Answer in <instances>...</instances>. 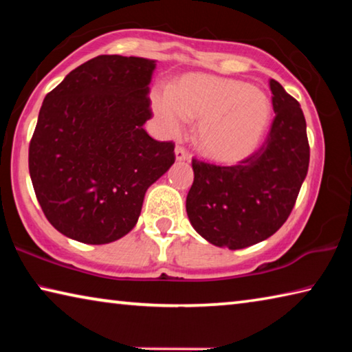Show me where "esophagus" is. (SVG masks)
<instances>
[{"label":"esophagus","mask_w":352,"mask_h":352,"mask_svg":"<svg viewBox=\"0 0 352 352\" xmlns=\"http://www.w3.org/2000/svg\"><path fill=\"white\" fill-rule=\"evenodd\" d=\"M175 158L177 162H186V160H189V155L183 147H175Z\"/></svg>","instance_id":"34e87169"}]
</instances>
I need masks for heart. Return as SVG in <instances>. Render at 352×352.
Wrapping results in <instances>:
<instances>
[{
    "mask_svg": "<svg viewBox=\"0 0 352 352\" xmlns=\"http://www.w3.org/2000/svg\"><path fill=\"white\" fill-rule=\"evenodd\" d=\"M152 105L170 136L180 135L189 118H199L201 152L223 163L252 153L272 119V102L264 91L242 80L208 74H189L172 88H155Z\"/></svg>",
    "mask_w": 352,
    "mask_h": 352,
    "instance_id": "obj_1",
    "label": "heart"
}]
</instances>
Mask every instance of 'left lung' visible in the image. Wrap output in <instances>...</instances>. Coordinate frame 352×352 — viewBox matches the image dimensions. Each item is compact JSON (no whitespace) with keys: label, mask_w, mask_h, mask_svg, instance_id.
<instances>
[{"label":"left lung","mask_w":352,"mask_h":352,"mask_svg":"<svg viewBox=\"0 0 352 352\" xmlns=\"http://www.w3.org/2000/svg\"><path fill=\"white\" fill-rule=\"evenodd\" d=\"M270 90L275 119L258 152L234 166L192 160L186 212L194 230L216 247L239 250L275 234L307 175L311 152L301 107L275 79Z\"/></svg>","instance_id":"obj_1"}]
</instances>
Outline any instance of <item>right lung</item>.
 Masks as SVG:
<instances>
[{
    "instance_id": "right-lung-1",
    "label": "right lung",
    "mask_w": 352,
    "mask_h": 352,
    "mask_svg": "<svg viewBox=\"0 0 352 352\" xmlns=\"http://www.w3.org/2000/svg\"><path fill=\"white\" fill-rule=\"evenodd\" d=\"M157 62L98 56L46 94L29 174L46 219L69 239L110 243L138 222L146 190L175 162L174 142L144 130Z\"/></svg>"
}]
</instances>
